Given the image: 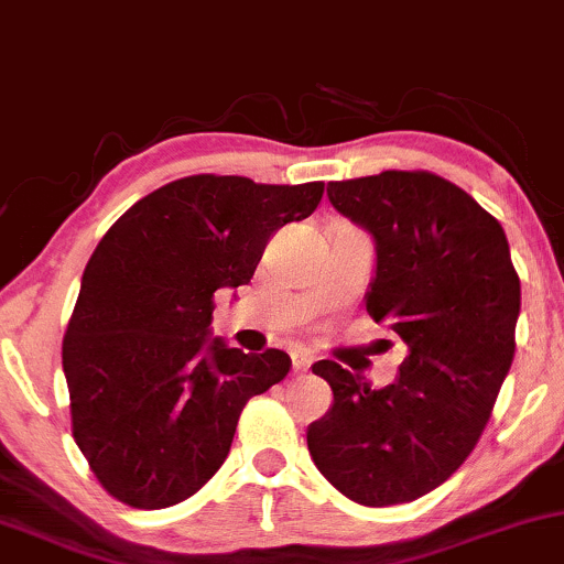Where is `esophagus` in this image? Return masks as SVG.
Masks as SVG:
<instances>
[{"mask_svg": "<svg viewBox=\"0 0 564 564\" xmlns=\"http://www.w3.org/2000/svg\"><path fill=\"white\" fill-rule=\"evenodd\" d=\"M312 365V357L307 355V351H291V368H294L296 376H302V372H307Z\"/></svg>", "mask_w": 564, "mask_h": 564, "instance_id": "34e87169", "label": "esophagus"}]
</instances>
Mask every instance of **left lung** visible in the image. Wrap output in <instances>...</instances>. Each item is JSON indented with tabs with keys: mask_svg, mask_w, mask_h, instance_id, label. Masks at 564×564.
<instances>
[{
	"mask_svg": "<svg viewBox=\"0 0 564 564\" xmlns=\"http://www.w3.org/2000/svg\"><path fill=\"white\" fill-rule=\"evenodd\" d=\"M328 199L376 239L368 312L410 355L383 389L334 359L312 365L334 406L310 425L307 446L347 499L404 505L476 449L514 357L520 278L497 217L436 173L330 181Z\"/></svg>",
	"mask_w": 564,
	"mask_h": 564,
	"instance_id": "1",
	"label": "left lung"
}]
</instances>
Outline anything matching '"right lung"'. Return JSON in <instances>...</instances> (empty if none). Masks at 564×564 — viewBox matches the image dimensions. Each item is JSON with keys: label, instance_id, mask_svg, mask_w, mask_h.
Here are the masks:
<instances>
[{"label": "right lung", "instance_id": "add662e5", "mask_svg": "<svg viewBox=\"0 0 564 564\" xmlns=\"http://www.w3.org/2000/svg\"><path fill=\"white\" fill-rule=\"evenodd\" d=\"M323 181L186 175L101 236L63 338L70 431L110 497L165 510L220 470L243 404L291 370L281 349L207 344L215 291L252 281L270 236L315 213Z\"/></svg>", "mask_w": 564, "mask_h": 564}]
</instances>
